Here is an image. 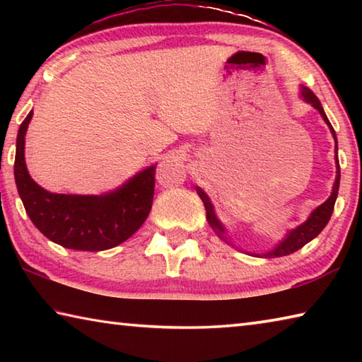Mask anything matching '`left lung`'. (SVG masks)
I'll list each match as a JSON object with an SVG mask.
<instances>
[{
    "mask_svg": "<svg viewBox=\"0 0 362 362\" xmlns=\"http://www.w3.org/2000/svg\"><path fill=\"white\" fill-rule=\"evenodd\" d=\"M300 99H302L306 103H310L311 107L320 112L324 122H326V124L329 126L330 134H332V137L335 140L337 175H335V182H334V187H332V193H330L329 198L324 201L321 206H317L316 209L310 214V217L306 218L302 225H298L297 228L287 231V235L272 250H268V252H263V254H250V252H247L249 255L262 257V259H273V257H283V255L293 254L296 250L302 249L305 244H308L311 240H315V238L324 230V226L327 225V222L330 220V216H332L337 194H339V185H340V164H339V146H337V136H335V131H334L332 124H330L326 113H324V108L321 105L320 99H317V97L313 93H311L308 88H305V86H300ZM196 193L199 194L201 201L204 203L206 218H207V222H209L211 228L216 231V235L220 238V240L225 241L226 244H230V246H233V247H236L235 244L231 243L230 236H226L225 225L220 222L216 211H214V206L211 203L209 196H207L204 189L199 188V187H196Z\"/></svg>",
    "mask_w": 362,
    "mask_h": 362,
    "instance_id": "1",
    "label": "left lung"
}]
</instances>
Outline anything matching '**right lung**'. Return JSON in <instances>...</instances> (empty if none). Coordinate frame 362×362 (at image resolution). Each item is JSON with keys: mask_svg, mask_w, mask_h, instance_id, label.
Returning a JSON list of instances; mask_svg holds the SVG:
<instances>
[{"mask_svg": "<svg viewBox=\"0 0 362 362\" xmlns=\"http://www.w3.org/2000/svg\"><path fill=\"white\" fill-rule=\"evenodd\" d=\"M32 116L33 110L17 134L14 177L33 225L52 243L88 252L112 249L129 240L151 211L156 164L103 194L51 193L30 177L25 164V134Z\"/></svg>", "mask_w": 362, "mask_h": 362, "instance_id": "add662e5", "label": "right lung"}]
</instances>
